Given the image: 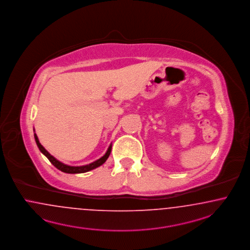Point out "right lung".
I'll use <instances>...</instances> for the list:
<instances>
[{"mask_svg": "<svg viewBox=\"0 0 250 250\" xmlns=\"http://www.w3.org/2000/svg\"><path fill=\"white\" fill-rule=\"evenodd\" d=\"M34 139H35L36 144H37L39 150H41V152L43 153V154L48 158V160L50 161L51 164H52L54 167H56L58 169L60 170V171L64 172V173H69V174L85 173V172H88L90 170L95 169V168L99 167L101 165H103V164L106 162V160L108 159V157L110 156V151H111V145H110V147H109V149L107 150V152H106L101 158H100L99 160L95 161V162L91 163L89 165H86V166H82V167H70V166H67V165L61 163L60 161L57 160L54 156H52L50 153L42 147V145L41 144L40 141L38 140V137H37V135H36L35 133H34Z\"/></svg>", "mask_w": 250, "mask_h": 250, "instance_id": "1", "label": "right lung"}]
</instances>
